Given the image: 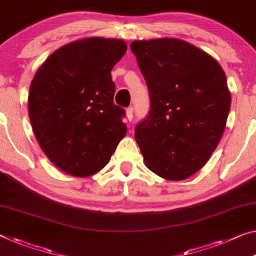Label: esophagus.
<instances>
[{
	"label": "esophagus",
	"mask_w": 256,
	"mask_h": 256,
	"mask_svg": "<svg viewBox=\"0 0 256 256\" xmlns=\"http://www.w3.org/2000/svg\"><path fill=\"white\" fill-rule=\"evenodd\" d=\"M126 116H127V119L129 121L132 120V116H134V110H132V108H129L126 110Z\"/></svg>",
	"instance_id": "obj_1"
}]
</instances>
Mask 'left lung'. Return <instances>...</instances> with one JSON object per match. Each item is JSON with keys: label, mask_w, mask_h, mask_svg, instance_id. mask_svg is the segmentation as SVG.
<instances>
[{"label": "left lung", "mask_w": 256, "mask_h": 256, "mask_svg": "<svg viewBox=\"0 0 256 256\" xmlns=\"http://www.w3.org/2000/svg\"><path fill=\"white\" fill-rule=\"evenodd\" d=\"M130 49L150 92V111L135 129L145 166L162 178L186 180L205 166L226 128V73L178 38L134 41Z\"/></svg>", "instance_id": "left-lung-1"}]
</instances>
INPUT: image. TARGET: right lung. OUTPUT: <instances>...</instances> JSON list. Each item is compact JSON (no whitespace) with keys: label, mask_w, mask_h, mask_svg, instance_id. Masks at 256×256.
Segmentation results:
<instances>
[{"label":"right lung","mask_w":256,"mask_h":256,"mask_svg":"<svg viewBox=\"0 0 256 256\" xmlns=\"http://www.w3.org/2000/svg\"><path fill=\"white\" fill-rule=\"evenodd\" d=\"M126 51L122 40L84 38L54 51L35 73L30 124L48 159L70 175L103 169L127 132L111 76Z\"/></svg>","instance_id":"add662e5"}]
</instances>
